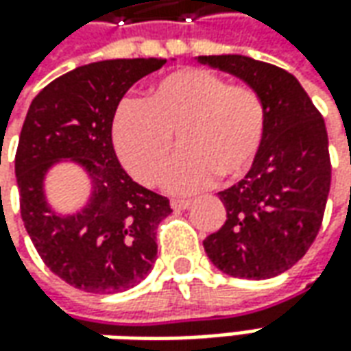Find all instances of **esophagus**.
Returning a JSON list of instances; mask_svg holds the SVG:
<instances>
[{
  "label": "esophagus",
  "mask_w": 351,
  "mask_h": 351,
  "mask_svg": "<svg viewBox=\"0 0 351 351\" xmlns=\"http://www.w3.org/2000/svg\"><path fill=\"white\" fill-rule=\"evenodd\" d=\"M190 204H192L190 199H171V208L176 210V212H178V210H186Z\"/></svg>",
  "instance_id": "obj_1"
}]
</instances>
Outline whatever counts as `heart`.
Masks as SVG:
<instances>
[{"mask_svg":"<svg viewBox=\"0 0 351 351\" xmlns=\"http://www.w3.org/2000/svg\"><path fill=\"white\" fill-rule=\"evenodd\" d=\"M266 128L260 95L227 85L199 67L178 69L153 85L145 103H122L112 120V143L122 165L143 184L163 176L173 138L182 149L165 176V186L188 194L241 176L252 165Z\"/></svg>","mask_w":351,"mask_h":351,"instance_id":"b5f03b06","label":"heart"}]
</instances>
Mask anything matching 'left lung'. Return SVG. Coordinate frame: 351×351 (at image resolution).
<instances>
[{
  "label": "left lung",
  "instance_id": "1",
  "mask_svg": "<svg viewBox=\"0 0 351 351\" xmlns=\"http://www.w3.org/2000/svg\"><path fill=\"white\" fill-rule=\"evenodd\" d=\"M258 93L266 128L243 180L219 192L227 219L204 241L212 264L241 280H268L305 256L330 190L328 136L320 112L289 71L248 56H198Z\"/></svg>",
  "mask_w": 351,
  "mask_h": 351
}]
</instances>
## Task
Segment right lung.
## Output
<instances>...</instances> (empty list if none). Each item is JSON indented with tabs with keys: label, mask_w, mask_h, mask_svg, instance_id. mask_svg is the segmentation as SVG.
I'll use <instances>...</instances> for the list:
<instances>
[{
	"label": "right lung",
	"mask_w": 351,
	"mask_h": 351,
	"mask_svg": "<svg viewBox=\"0 0 351 351\" xmlns=\"http://www.w3.org/2000/svg\"><path fill=\"white\" fill-rule=\"evenodd\" d=\"M163 58L103 60L79 66L34 97L15 155L21 217L44 264L89 293L138 285L157 258V225L169 199L128 175L112 145V120L128 89L163 67ZM79 166L90 196L75 213L47 202L45 178L58 164Z\"/></svg>",
	"instance_id": "obj_1"
}]
</instances>
